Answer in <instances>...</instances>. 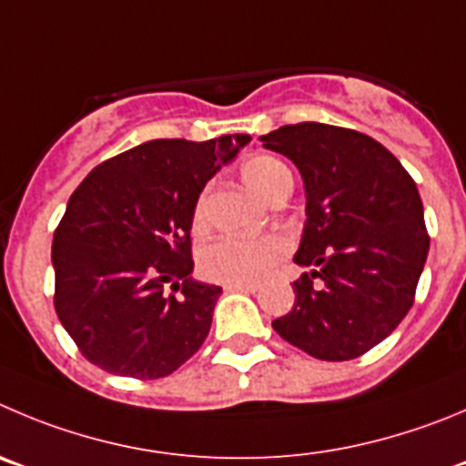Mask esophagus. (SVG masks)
Masks as SVG:
<instances>
[{
    "instance_id": "esophagus-1",
    "label": "esophagus",
    "mask_w": 466,
    "mask_h": 466,
    "mask_svg": "<svg viewBox=\"0 0 466 466\" xmlns=\"http://www.w3.org/2000/svg\"><path fill=\"white\" fill-rule=\"evenodd\" d=\"M258 289H259L258 282H229V285H225V292L253 294V292H258Z\"/></svg>"
}]
</instances>
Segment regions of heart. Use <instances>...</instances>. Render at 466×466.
<instances>
[{
    "label": "heart",
    "mask_w": 466,
    "mask_h": 466,
    "mask_svg": "<svg viewBox=\"0 0 466 466\" xmlns=\"http://www.w3.org/2000/svg\"><path fill=\"white\" fill-rule=\"evenodd\" d=\"M248 188L268 199V195L292 174L282 160L273 156H253L241 167ZM207 225L204 199H198L193 208V229L202 232ZM289 253V238L280 232L259 234V237H220L202 248L199 271L216 282H259L278 267Z\"/></svg>",
    "instance_id": "obj_1"
}]
</instances>
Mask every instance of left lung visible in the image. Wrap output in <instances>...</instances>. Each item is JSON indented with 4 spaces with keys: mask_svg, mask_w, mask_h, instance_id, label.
Instances as JSON below:
<instances>
[{
    "mask_svg": "<svg viewBox=\"0 0 466 466\" xmlns=\"http://www.w3.org/2000/svg\"><path fill=\"white\" fill-rule=\"evenodd\" d=\"M306 184V229L294 262L297 301L278 336L321 360L370 351L414 306L430 250L423 202L410 172L370 135L340 126H282L262 135Z\"/></svg>",
    "mask_w": 466,
    "mask_h": 466,
    "instance_id": "left-lung-1",
    "label": "left lung"
}]
</instances>
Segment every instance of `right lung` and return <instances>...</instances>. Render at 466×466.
Returning <instances> with one entry per match:
<instances>
[{
  "instance_id": "obj_1",
  "label": "right lung",
  "mask_w": 466,
  "mask_h": 466,
  "mask_svg": "<svg viewBox=\"0 0 466 466\" xmlns=\"http://www.w3.org/2000/svg\"><path fill=\"white\" fill-rule=\"evenodd\" d=\"M248 142L151 140L77 186L52 241L55 310L89 363L160 380L202 347L223 289L190 278L193 208Z\"/></svg>"
}]
</instances>
